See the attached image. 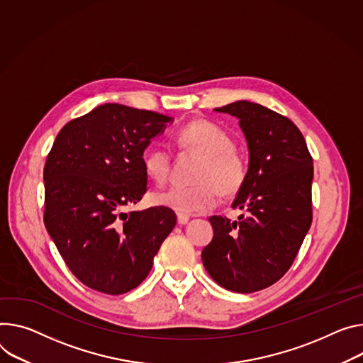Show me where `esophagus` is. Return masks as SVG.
I'll return each instance as SVG.
<instances>
[{
  "mask_svg": "<svg viewBox=\"0 0 363 363\" xmlns=\"http://www.w3.org/2000/svg\"><path fill=\"white\" fill-rule=\"evenodd\" d=\"M189 221V216L188 214H178V224L184 225Z\"/></svg>",
  "mask_w": 363,
  "mask_h": 363,
  "instance_id": "34e87169",
  "label": "esophagus"
}]
</instances>
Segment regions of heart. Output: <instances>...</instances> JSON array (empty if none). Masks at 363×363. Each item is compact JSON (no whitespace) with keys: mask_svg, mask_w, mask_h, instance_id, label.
Wrapping results in <instances>:
<instances>
[{"mask_svg":"<svg viewBox=\"0 0 363 363\" xmlns=\"http://www.w3.org/2000/svg\"><path fill=\"white\" fill-rule=\"evenodd\" d=\"M182 150L201 155L192 185H174L153 195L157 206L179 214L201 213L213 208L223 195L238 194L247 178V160L233 147V138L223 127L196 120L184 125L175 136ZM171 152L163 145H153L143 153V169L156 184L167 181L171 169Z\"/></svg>","mask_w":363,"mask_h":363,"instance_id":"b5f03b06","label":"heart"}]
</instances>
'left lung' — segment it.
I'll list each match as a JSON object with an SVG mask.
<instances>
[{
    "label": "left lung",
    "mask_w": 363,
    "mask_h": 363,
    "mask_svg": "<svg viewBox=\"0 0 363 363\" xmlns=\"http://www.w3.org/2000/svg\"><path fill=\"white\" fill-rule=\"evenodd\" d=\"M239 118L247 142V178L232 207L239 220L211 216L214 236L201 257L223 288L249 294L268 288L291 268L313 221V157L289 118L250 101L220 108Z\"/></svg>",
    "instance_id": "1"
}]
</instances>
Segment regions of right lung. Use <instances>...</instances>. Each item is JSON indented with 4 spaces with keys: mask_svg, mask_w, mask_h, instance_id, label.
<instances>
[{
    "mask_svg": "<svg viewBox=\"0 0 363 363\" xmlns=\"http://www.w3.org/2000/svg\"><path fill=\"white\" fill-rule=\"evenodd\" d=\"M172 117L103 104L65 124L48 155L45 225L71 272L91 289L128 292L149 275L177 224L174 210L124 213L147 189L143 152Z\"/></svg>",
    "mask_w": 363,
    "mask_h": 363,
    "instance_id": "right-lung-1",
    "label": "right lung"
}]
</instances>
